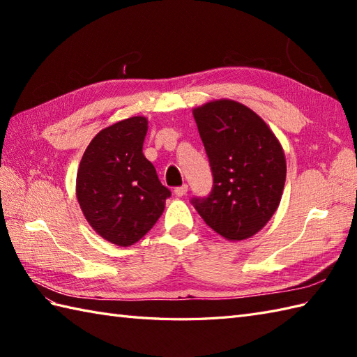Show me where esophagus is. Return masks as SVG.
Wrapping results in <instances>:
<instances>
[{"mask_svg": "<svg viewBox=\"0 0 357 357\" xmlns=\"http://www.w3.org/2000/svg\"><path fill=\"white\" fill-rule=\"evenodd\" d=\"M187 190H188V185H187V184H183L181 187L174 188V195H176V196H184V195L187 193Z\"/></svg>", "mask_w": 357, "mask_h": 357, "instance_id": "esophagus-1", "label": "esophagus"}]
</instances>
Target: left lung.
Masks as SVG:
<instances>
[{"mask_svg": "<svg viewBox=\"0 0 357 357\" xmlns=\"http://www.w3.org/2000/svg\"><path fill=\"white\" fill-rule=\"evenodd\" d=\"M206 147L213 188L192 204L206 224L229 241L252 238L282 198L287 164L282 146L247 105L218 100L193 109Z\"/></svg>", "mask_w": 357, "mask_h": 357, "instance_id": "1", "label": "left lung"}]
</instances>
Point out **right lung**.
I'll use <instances>...</instances> for the list:
<instances>
[{
  "instance_id": "add662e5",
  "label": "right lung",
  "mask_w": 357,
  "mask_h": 357,
  "mask_svg": "<svg viewBox=\"0 0 357 357\" xmlns=\"http://www.w3.org/2000/svg\"><path fill=\"white\" fill-rule=\"evenodd\" d=\"M147 118L133 116L98 133L77 174V198L87 222L119 247L138 242L162 215L172 195L142 153Z\"/></svg>"
}]
</instances>
